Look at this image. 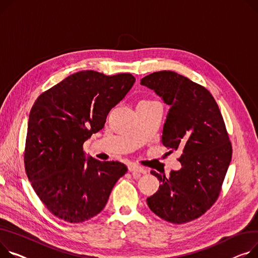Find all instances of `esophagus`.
Here are the masks:
<instances>
[{"label":"esophagus","mask_w":258,"mask_h":258,"mask_svg":"<svg viewBox=\"0 0 258 258\" xmlns=\"http://www.w3.org/2000/svg\"><path fill=\"white\" fill-rule=\"evenodd\" d=\"M128 170L132 173H146V170L143 167L135 165V164L128 165Z\"/></svg>","instance_id":"obj_1"}]
</instances>
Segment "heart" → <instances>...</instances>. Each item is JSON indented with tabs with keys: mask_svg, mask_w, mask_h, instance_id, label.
I'll use <instances>...</instances> for the list:
<instances>
[{
	"mask_svg": "<svg viewBox=\"0 0 258 258\" xmlns=\"http://www.w3.org/2000/svg\"><path fill=\"white\" fill-rule=\"evenodd\" d=\"M151 102H154V101H151V100H143L141 101L139 105H144V104H151Z\"/></svg>",
	"mask_w": 258,
	"mask_h": 258,
	"instance_id": "obj_1",
	"label": "heart"
}]
</instances>
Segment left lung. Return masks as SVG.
Returning a JSON list of instances; mask_svg holds the SVG:
<instances>
[{
    "instance_id": "1",
    "label": "left lung",
    "mask_w": 258,
    "mask_h": 258,
    "mask_svg": "<svg viewBox=\"0 0 258 258\" xmlns=\"http://www.w3.org/2000/svg\"><path fill=\"white\" fill-rule=\"evenodd\" d=\"M141 85L170 106L163 145L181 149L179 170L169 176L151 171L161 184L146 201L160 218L182 224L199 218L217 200L231 161V143L215 98L202 86L170 71L150 74Z\"/></svg>"
}]
</instances>
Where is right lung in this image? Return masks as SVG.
I'll list each match as a JSON object with an SVG mask.
<instances>
[{"label": "right lung", "mask_w": 258, "mask_h": 258, "mask_svg": "<svg viewBox=\"0 0 258 258\" xmlns=\"http://www.w3.org/2000/svg\"><path fill=\"white\" fill-rule=\"evenodd\" d=\"M136 79L82 71L43 92L33 105L25 149L27 176L46 209L81 223L106 207L117 180L127 171L120 162L86 157L83 144L105 125Z\"/></svg>", "instance_id": "obj_1"}]
</instances>
